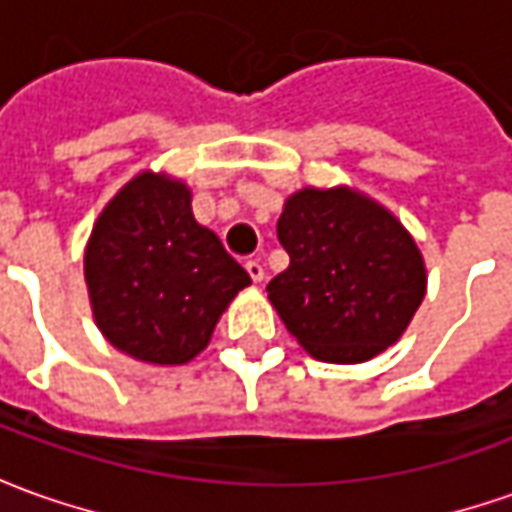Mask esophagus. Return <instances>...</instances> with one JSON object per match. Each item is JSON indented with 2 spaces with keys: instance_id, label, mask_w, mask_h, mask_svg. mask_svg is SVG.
I'll list each match as a JSON object with an SVG mask.
<instances>
[{
  "instance_id": "obj_1",
  "label": "esophagus",
  "mask_w": 512,
  "mask_h": 512,
  "mask_svg": "<svg viewBox=\"0 0 512 512\" xmlns=\"http://www.w3.org/2000/svg\"><path fill=\"white\" fill-rule=\"evenodd\" d=\"M245 270H247V276H250L256 285L265 279V267H262V262H259V259H250V262H245Z\"/></svg>"
}]
</instances>
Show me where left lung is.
Segmentation results:
<instances>
[{
  "label": "left lung",
  "instance_id": "obj_1",
  "mask_svg": "<svg viewBox=\"0 0 512 512\" xmlns=\"http://www.w3.org/2000/svg\"><path fill=\"white\" fill-rule=\"evenodd\" d=\"M290 265L267 299L319 362L356 364L399 342L427 287L424 259L402 222L350 187H305L279 216Z\"/></svg>",
  "mask_w": 512,
  "mask_h": 512
}]
</instances>
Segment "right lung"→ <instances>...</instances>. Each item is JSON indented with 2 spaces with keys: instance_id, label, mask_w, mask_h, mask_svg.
I'll return each mask as SVG.
<instances>
[{
  "instance_id": "1",
  "label": "right lung",
  "mask_w": 512,
  "mask_h": 512,
  "mask_svg": "<svg viewBox=\"0 0 512 512\" xmlns=\"http://www.w3.org/2000/svg\"><path fill=\"white\" fill-rule=\"evenodd\" d=\"M85 282L93 319L116 350L148 364H187L250 276L193 219L185 182L145 170L99 213Z\"/></svg>"
}]
</instances>
